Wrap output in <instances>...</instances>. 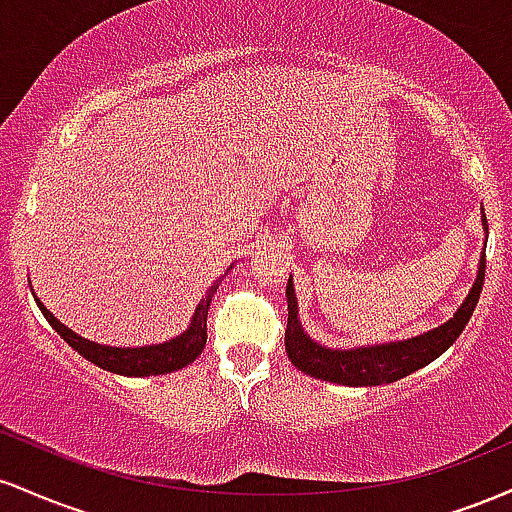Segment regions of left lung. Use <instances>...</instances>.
I'll return each instance as SVG.
<instances>
[{
  "label": "left lung",
  "instance_id": "obj_1",
  "mask_svg": "<svg viewBox=\"0 0 512 512\" xmlns=\"http://www.w3.org/2000/svg\"><path fill=\"white\" fill-rule=\"evenodd\" d=\"M486 226V216H484ZM484 272H486V250L484 260L479 264L477 284L472 286L469 296L464 298L455 315L450 317L445 325L436 327V330L419 334V337L404 339V342L380 344V346H366V349H346L334 351L325 349V346L315 344L301 330L298 322V305L296 293H293V284L289 279L286 284V298H289V325H286V354H289L291 363L303 373L313 375V378L330 380V383L363 387V385H385L395 383V380L404 378V375L414 373V370L424 368L433 358H438L445 349L455 344L464 327H467L469 317H472L474 308H477L481 286H484Z\"/></svg>",
  "mask_w": 512,
  "mask_h": 512
}]
</instances>
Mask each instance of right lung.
Returning a JSON list of instances; mask_svg holds the SVG:
<instances>
[{"label":"right lung","mask_w":512,"mask_h":512,"mask_svg":"<svg viewBox=\"0 0 512 512\" xmlns=\"http://www.w3.org/2000/svg\"><path fill=\"white\" fill-rule=\"evenodd\" d=\"M216 286H219V281L211 286L207 296L202 298V303L197 305L195 317H192V325L187 327V332H182L180 337L170 339L166 344L142 346V349H117V346H101L96 342H88V339L74 334L69 327H64L62 322L38 301V298H35V303H38L40 313H43L45 320L55 327L64 342L72 346L74 351H79L81 356L88 358V361L96 363V366H101L103 370H110V373L142 378V375L173 373V370H180L182 366H190V363L202 354L204 344H207L209 303L211 296L216 293Z\"/></svg>","instance_id":"obj_1"}]
</instances>
